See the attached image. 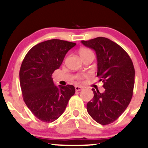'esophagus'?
Wrapping results in <instances>:
<instances>
[{
  "instance_id": "34e87169",
  "label": "esophagus",
  "mask_w": 148,
  "mask_h": 148,
  "mask_svg": "<svg viewBox=\"0 0 148 148\" xmlns=\"http://www.w3.org/2000/svg\"><path fill=\"white\" fill-rule=\"evenodd\" d=\"M81 90H83V87L81 86H75V90L76 91H81Z\"/></svg>"
}]
</instances>
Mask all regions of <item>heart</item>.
Instances as JSON below:
<instances>
[{
	"label": "heart",
	"mask_w": 148,
	"mask_h": 148,
	"mask_svg": "<svg viewBox=\"0 0 148 148\" xmlns=\"http://www.w3.org/2000/svg\"><path fill=\"white\" fill-rule=\"evenodd\" d=\"M79 53L81 56V58H84L88 57V56H93L94 57V53L92 52V51L91 49L86 48V47H82L79 49ZM88 74H78L77 76H76V79L77 81H81L84 78L87 77Z\"/></svg>",
	"instance_id": "1"
}]
</instances>
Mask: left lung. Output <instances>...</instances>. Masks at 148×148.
Here are the masks:
<instances>
[{
    "instance_id": "1",
    "label": "left lung",
    "mask_w": 148,
    "mask_h": 148,
    "mask_svg": "<svg viewBox=\"0 0 148 148\" xmlns=\"http://www.w3.org/2000/svg\"><path fill=\"white\" fill-rule=\"evenodd\" d=\"M94 49L97 59V73L102 81L103 92L92 88L94 97L87 103L89 115L97 123L109 125L126 110L133 95L135 69L128 53L106 37L81 41Z\"/></svg>"
}]
</instances>
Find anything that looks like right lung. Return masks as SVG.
Wrapping results in <instances>:
<instances>
[{
  "instance_id": "obj_1",
  "label": "right lung",
  "mask_w": 148,
  "mask_h": 148,
  "mask_svg": "<svg viewBox=\"0 0 148 148\" xmlns=\"http://www.w3.org/2000/svg\"><path fill=\"white\" fill-rule=\"evenodd\" d=\"M75 45L57 39L47 40L30 49L22 62L19 79L23 101L42 122L57 120L75 93L72 85L57 87L52 79V74L60 67L66 53Z\"/></svg>"
}]
</instances>
